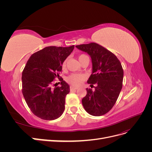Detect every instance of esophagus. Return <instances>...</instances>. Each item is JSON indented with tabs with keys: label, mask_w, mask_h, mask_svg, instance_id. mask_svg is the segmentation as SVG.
<instances>
[{
	"label": "esophagus",
	"mask_w": 152,
	"mask_h": 152,
	"mask_svg": "<svg viewBox=\"0 0 152 152\" xmlns=\"http://www.w3.org/2000/svg\"><path fill=\"white\" fill-rule=\"evenodd\" d=\"M78 88L77 87H73V86H70V91H75L76 89H77Z\"/></svg>",
	"instance_id": "obj_1"
}]
</instances>
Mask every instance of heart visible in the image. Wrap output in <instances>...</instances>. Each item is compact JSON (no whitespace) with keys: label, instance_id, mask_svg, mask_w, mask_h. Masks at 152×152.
<instances>
[{"label":"heart","instance_id":"obj_1","mask_svg":"<svg viewBox=\"0 0 152 152\" xmlns=\"http://www.w3.org/2000/svg\"><path fill=\"white\" fill-rule=\"evenodd\" d=\"M87 57L85 54H80L79 56V59L80 62H81L83 59ZM66 65V59L64 60L62 63V68L63 69H65ZM86 79V75L82 73H72L67 77L66 81L68 83L74 86H80L82 84V83L84 82Z\"/></svg>","mask_w":152,"mask_h":152}]
</instances>
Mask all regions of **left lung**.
<instances>
[{
	"label": "left lung",
	"mask_w": 152,
	"mask_h": 152,
	"mask_svg": "<svg viewBox=\"0 0 152 152\" xmlns=\"http://www.w3.org/2000/svg\"><path fill=\"white\" fill-rule=\"evenodd\" d=\"M76 48L90 55L93 73L87 83L96 85L94 91L86 89L82 104L91 115H103L113 108L122 89L124 70L121 63L113 53L95 42Z\"/></svg>",
	"instance_id": "left-lung-1"
}]
</instances>
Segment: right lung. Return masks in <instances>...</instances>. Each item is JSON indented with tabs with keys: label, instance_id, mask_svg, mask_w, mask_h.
I'll return each mask as SVG.
<instances>
[{
	"label": "right lung",
	"instance_id": "1",
	"mask_svg": "<svg viewBox=\"0 0 152 152\" xmlns=\"http://www.w3.org/2000/svg\"><path fill=\"white\" fill-rule=\"evenodd\" d=\"M73 49L74 45L45 48L31 55L23 71L22 93L25 102L31 112L43 120H55L65 110L70 86L59 74L62 63ZM56 77L61 80V86L53 84Z\"/></svg>",
	"mask_w": 152,
	"mask_h": 152
}]
</instances>
